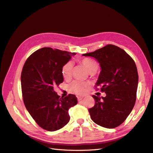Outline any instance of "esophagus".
<instances>
[{
    "mask_svg": "<svg viewBox=\"0 0 153 153\" xmlns=\"http://www.w3.org/2000/svg\"><path fill=\"white\" fill-rule=\"evenodd\" d=\"M83 98H84L83 97H77V100H78V101H81V100H82Z\"/></svg>",
    "mask_w": 153,
    "mask_h": 153,
    "instance_id": "obj_1",
    "label": "esophagus"
}]
</instances>
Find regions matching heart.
Wrapping results in <instances>:
<instances>
[{"label":"heart","instance_id":"b5f03b06","mask_svg":"<svg viewBox=\"0 0 153 153\" xmlns=\"http://www.w3.org/2000/svg\"><path fill=\"white\" fill-rule=\"evenodd\" d=\"M87 70L90 72L97 71L99 69V64L97 61L89 59H83L81 60ZM73 64L71 61L67 62L62 68V73L64 79H69L72 76ZM89 86V84L84 81H74L69 86L70 91L77 95H83L85 94Z\"/></svg>","mask_w":153,"mask_h":153}]
</instances>
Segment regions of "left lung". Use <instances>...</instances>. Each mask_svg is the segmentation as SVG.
<instances>
[{"label": "left lung", "mask_w": 153, "mask_h": 153, "mask_svg": "<svg viewBox=\"0 0 153 153\" xmlns=\"http://www.w3.org/2000/svg\"><path fill=\"white\" fill-rule=\"evenodd\" d=\"M82 55L98 61L101 71L95 88L101 86V91L106 93L105 97L92 96L95 104L88 110L90 117L101 127L119 126L131 114L136 100L139 76L134 60L114 45Z\"/></svg>", "instance_id": "left-lung-1"}]
</instances>
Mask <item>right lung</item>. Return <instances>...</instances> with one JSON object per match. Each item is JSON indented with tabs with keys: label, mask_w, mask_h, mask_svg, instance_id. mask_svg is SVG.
Masks as SVG:
<instances>
[{
	"label": "right lung",
	"mask_w": 153,
	"mask_h": 153,
	"mask_svg": "<svg viewBox=\"0 0 153 153\" xmlns=\"http://www.w3.org/2000/svg\"><path fill=\"white\" fill-rule=\"evenodd\" d=\"M76 53L44 47L27 59L21 76L22 99L38 125L55 131L69 122L68 110L77 103L74 94L61 97L53 90L64 81L62 68Z\"/></svg>",
	"instance_id": "right-lung-1"
}]
</instances>
